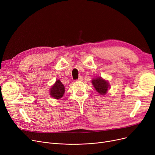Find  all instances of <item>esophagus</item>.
<instances>
[{"instance_id": "1", "label": "esophagus", "mask_w": 155, "mask_h": 155, "mask_svg": "<svg viewBox=\"0 0 155 155\" xmlns=\"http://www.w3.org/2000/svg\"><path fill=\"white\" fill-rule=\"evenodd\" d=\"M83 80V77L82 76H80L79 78L77 80V81H82Z\"/></svg>"}]
</instances>
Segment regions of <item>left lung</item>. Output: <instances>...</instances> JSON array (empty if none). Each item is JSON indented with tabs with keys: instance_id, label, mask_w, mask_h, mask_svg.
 Returning a JSON list of instances; mask_svg holds the SVG:
<instances>
[{
	"instance_id": "left-lung-1",
	"label": "left lung",
	"mask_w": 155,
	"mask_h": 155,
	"mask_svg": "<svg viewBox=\"0 0 155 155\" xmlns=\"http://www.w3.org/2000/svg\"><path fill=\"white\" fill-rule=\"evenodd\" d=\"M92 83L97 92L102 95L106 94L108 89L110 88V85L107 81L103 79L101 77L92 79Z\"/></svg>"
}]
</instances>
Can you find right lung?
<instances>
[{"instance_id":"1","label":"right lung","mask_w":155,"mask_h":155,"mask_svg":"<svg viewBox=\"0 0 155 155\" xmlns=\"http://www.w3.org/2000/svg\"><path fill=\"white\" fill-rule=\"evenodd\" d=\"M50 94L53 98L60 99L64 94V87L60 80H57L54 84L51 87Z\"/></svg>"}]
</instances>
